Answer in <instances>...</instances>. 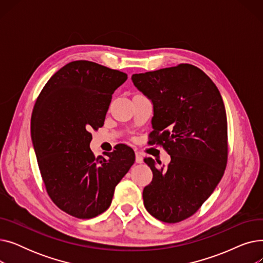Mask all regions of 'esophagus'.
<instances>
[{
  "instance_id": "obj_1",
  "label": "esophagus",
  "mask_w": 263,
  "mask_h": 263,
  "mask_svg": "<svg viewBox=\"0 0 263 263\" xmlns=\"http://www.w3.org/2000/svg\"><path fill=\"white\" fill-rule=\"evenodd\" d=\"M143 156H142V154L141 153H135V162L136 163H143Z\"/></svg>"
}]
</instances>
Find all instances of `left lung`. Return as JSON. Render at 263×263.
Returning <instances> with one entry per match:
<instances>
[{
	"label": "left lung",
	"mask_w": 263,
	"mask_h": 263,
	"mask_svg": "<svg viewBox=\"0 0 263 263\" xmlns=\"http://www.w3.org/2000/svg\"><path fill=\"white\" fill-rule=\"evenodd\" d=\"M131 79L154 105L151 142L162 144L171 156L166 167L145 159L154 174L143 192L145 208L162 222H181L210 197L224 175L227 117L222 96L208 76L190 64Z\"/></svg>",
	"instance_id": "obj_1"
}]
</instances>
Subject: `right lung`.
Returning <instances> with one entry per match:
<instances>
[{
    "label": "right lung",
    "instance_id": "obj_1",
    "mask_svg": "<svg viewBox=\"0 0 263 263\" xmlns=\"http://www.w3.org/2000/svg\"><path fill=\"white\" fill-rule=\"evenodd\" d=\"M127 79L92 62H71L50 78L35 103L31 137L41 177L53 202L78 218L104 212L135 161L122 144L106 158L89 148L90 131L103 126L112 95Z\"/></svg>",
    "mask_w": 263,
    "mask_h": 263
}]
</instances>
